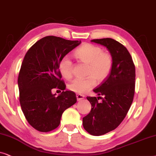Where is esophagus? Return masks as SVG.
I'll return each instance as SVG.
<instances>
[{
    "label": "esophagus",
    "mask_w": 156,
    "mask_h": 156,
    "mask_svg": "<svg viewBox=\"0 0 156 156\" xmlns=\"http://www.w3.org/2000/svg\"><path fill=\"white\" fill-rule=\"evenodd\" d=\"M76 98H77V101H81L84 98V95H81V94H77L76 95Z\"/></svg>",
    "instance_id": "esophagus-1"
}]
</instances>
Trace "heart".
Wrapping results in <instances>:
<instances>
[{
	"instance_id": "obj_1",
	"label": "heart",
	"mask_w": 156,
	"mask_h": 156,
	"mask_svg": "<svg viewBox=\"0 0 156 156\" xmlns=\"http://www.w3.org/2000/svg\"><path fill=\"white\" fill-rule=\"evenodd\" d=\"M75 56L81 63L87 64L86 78H76L68 86L70 90L77 93H84L95 86V82L104 81L111 73L113 65V60L109 53L104 52L101 47L85 43L75 52ZM61 74L66 79L73 76V65L70 58L63 56L59 63Z\"/></svg>"
}]
</instances>
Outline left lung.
<instances>
[{
    "mask_svg": "<svg viewBox=\"0 0 156 156\" xmlns=\"http://www.w3.org/2000/svg\"><path fill=\"white\" fill-rule=\"evenodd\" d=\"M91 42L106 47L113 60L109 76L93 90L98 97H87L91 110L83 118L85 130L99 136L115 129L127 115L135 93L136 68L130 53L121 43L109 38Z\"/></svg>",
    "mask_w": 156,
    "mask_h": 156,
    "instance_id": "left-lung-1",
    "label": "left lung"
}]
</instances>
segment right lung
<instances>
[{
	"label": "right lung",
	"mask_w": 156,
	"mask_h": 156,
	"mask_svg": "<svg viewBox=\"0 0 156 156\" xmlns=\"http://www.w3.org/2000/svg\"><path fill=\"white\" fill-rule=\"evenodd\" d=\"M80 41H69L49 36L37 41L27 51L18 75L20 104L28 123L41 132L55 129L62 114L77 101L76 93L66 90L59 63L79 45ZM64 91L55 97L54 88Z\"/></svg>",
	"instance_id": "1"
}]
</instances>
